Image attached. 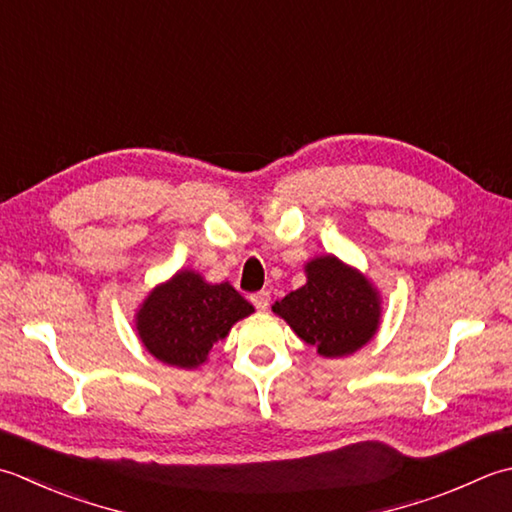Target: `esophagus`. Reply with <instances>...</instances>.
Here are the masks:
<instances>
[{"label": "esophagus", "instance_id": "esophagus-1", "mask_svg": "<svg viewBox=\"0 0 512 512\" xmlns=\"http://www.w3.org/2000/svg\"><path fill=\"white\" fill-rule=\"evenodd\" d=\"M250 302L255 304L257 310H266L270 306V293H268V290H259V293L250 297Z\"/></svg>", "mask_w": 512, "mask_h": 512}]
</instances>
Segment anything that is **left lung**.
Returning <instances> with one entry per match:
<instances>
[{
    "mask_svg": "<svg viewBox=\"0 0 512 512\" xmlns=\"http://www.w3.org/2000/svg\"><path fill=\"white\" fill-rule=\"evenodd\" d=\"M306 284L273 304V313L322 357H346L364 348L382 324V295L362 270L335 255L304 264Z\"/></svg>",
    "mask_w": 512,
    "mask_h": 512,
    "instance_id": "1",
    "label": "left lung"
}]
</instances>
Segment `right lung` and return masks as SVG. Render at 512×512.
<instances>
[{"instance_id":"right-lung-1","label":"right lung","mask_w":512,"mask_h":512,"mask_svg":"<svg viewBox=\"0 0 512 512\" xmlns=\"http://www.w3.org/2000/svg\"><path fill=\"white\" fill-rule=\"evenodd\" d=\"M255 308L228 282L210 284L197 270L182 268L148 290L135 310V330L142 346L162 364L193 370L226 339L239 319Z\"/></svg>"}]
</instances>
